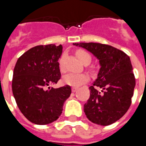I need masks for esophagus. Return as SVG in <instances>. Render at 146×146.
Listing matches in <instances>:
<instances>
[{
  "label": "esophagus",
  "instance_id": "esophagus-1",
  "mask_svg": "<svg viewBox=\"0 0 146 146\" xmlns=\"http://www.w3.org/2000/svg\"><path fill=\"white\" fill-rule=\"evenodd\" d=\"M76 91H77V88H72V92H76Z\"/></svg>",
  "mask_w": 146,
  "mask_h": 146
}]
</instances>
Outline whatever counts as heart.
<instances>
[{
	"mask_svg": "<svg viewBox=\"0 0 146 146\" xmlns=\"http://www.w3.org/2000/svg\"><path fill=\"white\" fill-rule=\"evenodd\" d=\"M76 55L84 64L91 62L92 57L87 51L84 50H78L76 51ZM64 59H65V54H62L59 60V66H60V70L62 71L64 70ZM88 75H87L85 73H69L64 75L62 77V82L66 85L72 86V87H79L83 84L88 82Z\"/></svg>",
	"mask_w": 146,
	"mask_h": 146,
	"instance_id": "b5f03b06",
	"label": "heart"
}]
</instances>
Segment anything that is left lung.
<instances>
[{
    "mask_svg": "<svg viewBox=\"0 0 146 146\" xmlns=\"http://www.w3.org/2000/svg\"><path fill=\"white\" fill-rule=\"evenodd\" d=\"M99 60L98 77L89 89L90 98L84 111L88 119L98 125L112 124L128 110L134 95L135 78L130 57L110 45L75 43Z\"/></svg>",
    "mask_w": 146,
    "mask_h": 146,
    "instance_id": "obj_1",
    "label": "left lung"
}]
</instances>
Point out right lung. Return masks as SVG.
Wrapping results in <instances>:
<instances>
[{"label":"right lung","instance_id":"1","mask_svg":"<svg viewBox=\"0 0 146 146\" xmlns=\"http://www.w3.org/2000/svg\"><path fill=\"white\" fill-rule=\"evenodd\" d=\"M62 46L39 45L19 58L13 71L12 92L19 109L30 122L45 125L62 113L70 86L50 88L61 77L58 59Z\"/></svg>","mask_w":146,"mask_h":146}]
</instances>
